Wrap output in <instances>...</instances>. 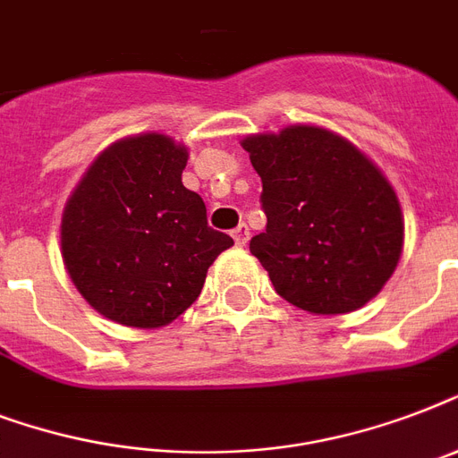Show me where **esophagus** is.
<instances>
[{
	"label": "esophagus",
	"mask_w": 458,
	"mask_h": 458,
	"mask_svg": "<svg viewBox=\"0 0 458 458\" xmlns=\"http://www.w3.org/2000/svg\"><path fill=\"white\" fill-rule=\"evenodd\" d=\"M233 237H235L237 247H244V244L250 242V228H247V223H240V225L233 230Z\"/></svg>",
	"instance_id": "34e87169"
}]
</instances>
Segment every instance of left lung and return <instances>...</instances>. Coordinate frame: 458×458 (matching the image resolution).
Wrapping results in <instances>:
<instances>
[{"label": "left lung", "mask_w": 458, "mask_h": 458, "mask_svg": "<svg viewBox=\"0 0 458 458\" xmlns=\"http://www.w3.org/2000/svg\"><path fill=\"white\" fill-rule=\"evenodd\" d=\"M242 147L264 182L268 218L250 251L276 293L316 316L369 304L404 250V216L383 171L318 125L247 135Z\"/></svg>", "instance_id": "left-lung-1"}]
</instances>
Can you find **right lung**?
<instances>
[{
	"label": "right lung",
	"mask_w": 458,
	"mask_h": 458,
	"mask_svg": "<svg viewBox=\"0 0 458 458\" xmlns=\"http://www.w3.org/2000/svg\"><path fill=\"white\" fill-rule=\"evenodd\" d=\"M187 147L161 132L116 140L89 164L61 216V257L75 290L104 318L161 327L199 297L233 237L208 228L182 185Z\"/></svg>",
	"instance_id": "add662e5"
}]
</instances>
